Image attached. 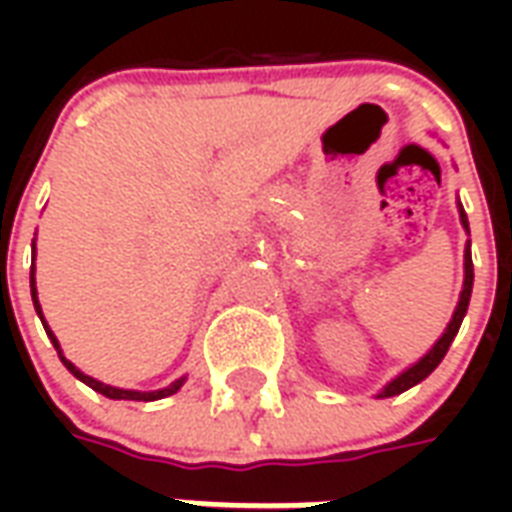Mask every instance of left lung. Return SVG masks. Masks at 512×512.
I'll return each mask as SVG.
<instances>
[{
    "mask_svg": "<svg viewBox=\"0 0 512 512\" xmlns=\"http://www.w3.org/2000/svg\"><path fill=\"white\" fill-rule=\"evenodd\" d=\"M458 211H461V224L463 230L469 233V219H466V213H463V205H458ZM472 285H474V266H472V244H466V255H463V290H461V299H458V307H455V312H452V321L447 323V329H444V334H441L439 340H436V345L430 348L428 354L422 356L419 362H414V365L408 367V370H403L400 376H395L389 384L378 392V397H392V395H400V392H406V389H411V386H417L419 381H425V378L436 370V367L441 365V359H444V354L450 351L452 340H455V334H458V329H461L463 323V315H466V310H469V299H472Z\"/></svg>",
    "mask_w": 512,
    "mask_h": 512,
    "instance_id": "1",
    "label": "left lung"
}]
</instances>
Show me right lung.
Instances as JSON below:
<instances>
[{
	"instance_id": "add662e5",
	"label": "right lung",
	"mask_w": 512,
	"mask_h": 512,
	"mask_svg": "<svg viewBox=\"0 0 512 512\" xmlns=\"http://www.w3.org/2000/svg\"><path fill=\"white\" fill-rule=\"evenodd\" d=\"M32 252H35V241H32ZM35 260V257H32ZM29 288H32V301H35V312L40 315V321H43V329H46V334H49V340L54 343V348H57V354H60L62 365L71 370L73 376L79 378V381H84V384L90 386V389H95V392H101L104 397H112V400H161V397H169L178 392L180 386H183V381L186 378H178V381H172L169 386H164V389H156V392H136V389H120V386H109V384H101V381H95L93 376H84L79 367L73 365L71 359H65L60 351V343H57V337H54V332H51L49 326H46V318H43V310H40V301H38V288H35V263H32V274H29Z\"/></svg>"
}]
</instances>
